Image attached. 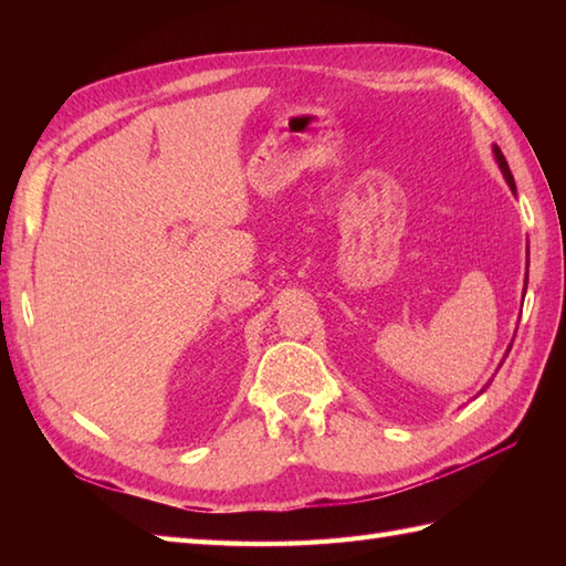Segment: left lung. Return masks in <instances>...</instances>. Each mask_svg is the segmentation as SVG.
<instances>
[{
    "label": "left lung",
    "instance_id": "8db88e82",
    "mask_svg": "<svg viewBox=\"0 0 566 566\" xmlns=\"http://www.w3.org/2000/svg\"><path fill=\"white\" fill-rule=\"evenodd\" d=\"M494 155H496V163H499V167H501V172H503V177H506V182H509V187L515 191V182H513V175H511V167H509V163H506V158H503V153L499 150V146H494ZM509 353H511V347H509ZM509 357V355H506Z\"/></svg>",
    "mask_w": 566,
    "mask_h": 566
}]
</instances>
